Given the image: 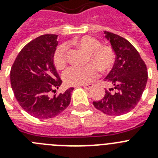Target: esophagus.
<instances>
[{"label":"esophagus","instance_id":"34e87169","mask_svg":"<svg viewBox=\"0 0 158 158\" xmlns=\"http://www.w3.org/2000/svg\"><path fill=\"white\" fill-rule=\"evenodd\" d=\"M81 86L84 87V88L86 89H90L92 88L94 85H93L92 84H89V85H81Z\"/></svg>","mask_w":158,"mask_h":158}]
</instances>
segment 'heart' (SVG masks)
I'll return each mask as SVG.
<instances>
[{"mask_svg": "<svg viewBox=\"0 0 158 158\" xmlns=\"http://www.w3.org/2000/svg\"><path fill=\"white\" fill-rule=\"evenodd\" d=\"M81 48L89 52L88 60L92 63L85 66H70L64 71L63 79L68 85H81L88 84L98 76V67L102 71L111 69L115 62V53L112 47L101 45L98 39L84 36L75 40ZM68 45H59L53 54V62L56 68L62 69L67 62Z\"/></svg>", "mask_w": 158, "mask_h": 158, "instance_id": "1", "label": "heart"}]
</instances>
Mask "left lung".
Masks as SVG:
<instances>
[{
	"mask_svg": "<svg viewBox=\"0 0 158 158\" xmlns=\"http://www.w3.org/2000/svg\"><path fill=\"white\" fill-rule=\"evenodd\" d=\"M104 33L116 54L114 67L105 78L113 87L106 89L104 98L94 102V106L108 115H123L139 102L148 80L147 68L129 40L107 31Z\"/></svg>",
	"mask_w": 158,
	"mask_h": 158,
	"instance_id": "left-lung-1",
	"label": "left lung"
}]
</instances>
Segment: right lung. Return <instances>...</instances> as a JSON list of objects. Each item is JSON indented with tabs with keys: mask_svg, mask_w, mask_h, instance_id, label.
Here are the masks:
<instances>
[{
	"mask_svg": "<svg viewBox=\"0 0 158 158\" xmlns=\"http://www.w3.org/2000/svg\"><path fill=\"white\" fill-rule=\"evenodd\" d=\"M57 35L44 34L25 45L19 52L10 72L15 98L23 110L34 118H54L68 107L71 101L69 88L54 94L60 80L53 64L58 42Z\"/></svg>",
	"mask_w": 158,
	"mask_h": 158,
	"instance_id": "1",
	"label": "right lung"
}]
</instances>
